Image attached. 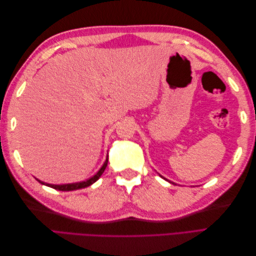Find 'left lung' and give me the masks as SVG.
Masks as SVG:
<instances>
[{
    "instance_id": "obj_1",
    "label": "left lung",
    "mask_w": 256,
    "mask_h": 256,
    "mask_svg": "<svg viewBox=\"0 0 256 256\" xmlns=\"http://www.w3.org/2000/svg\"><path fill=\"white\" fill-rule=\"evenodd\" d=\"M161 177H162V176H161Z\"/></svg>"
}]
</instances>
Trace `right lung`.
<instances>
[{"label": "right lung", "instance_id": "right-lung-1", "mask_svg": "<svg viewBox=\"0 0 256 256\" xmlns=\"http://www.w3.org/2000/svg\"><path fill=\"white\" fill-rule=\"evenodd\" d=\"M108 159H109V156H106V159L104 161V166L100 168L99 171L94 175L92 176L90 180H85V182H74V184H47V182H44L40 180H37L38 182H40L42 184H44V186H48V187H51L53 189L56 190H60V191H72V190H78V189H82V188H86L88 187V186L92 184L95 182H97L99 180V177L102 175V173L104 172V170L108 166Z\"/></svg>", "mask_w": 256, "mask_h": 256}]
</instances>
